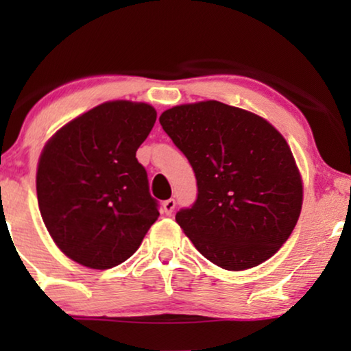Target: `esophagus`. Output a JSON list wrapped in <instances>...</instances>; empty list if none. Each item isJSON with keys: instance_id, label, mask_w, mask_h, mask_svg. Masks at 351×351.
<instances>
[{"instance_id": "obj_1", "label": "esophagus", "mask_w": 351, "mask_h": 351, "mask_svg": "<svg viewBox=\"0 0 351 351\" xmlns=\"http://www.w3.org/2000/svg\"><path fill=\"white\" fill-rule=\"evenodd\" d=\"M176 209V199H166L165 203H162V210H165L166 215H171L172 213H174Z\"/></svg>"}]
</instances>
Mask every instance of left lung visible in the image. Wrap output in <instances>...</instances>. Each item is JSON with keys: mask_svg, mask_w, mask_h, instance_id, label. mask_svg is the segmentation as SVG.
<instances>
[{"mask_svg": "<svg viewBox=\"0 0 351 351\" xmlns=\"http://www.w3.org/2000/svg\"><path fill=\"white\" fill-rule=\"evenodd\" d=\"M160 123L195 171L196 201L176 214L195 247L232 271L270 258L291 237L304 198L285 137L267 119L217 100L177 105Z\"/></svg>", "mask_w": 351, "mask_h": 351, "instance_id": "1", "label": "left lung"}]
</instances>
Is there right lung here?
<instances>
[{
    "label": "right lung",
    "mask_w": 351,
    "mask_h": 351,
    "mask_svg": "<svg viewBox=\"0 0 351 351\" xmlns=\"http://www.w3.org/2000/svg\"><path fill=\"white\" fill-rule=\"evenodd\" d=\"M156 121L143 102L113 100L65 124L43 148L36 195L47 232L81 265L128 261L156 222L158 201L136 152Z\"/></svg>",
    "instance_id": "right-lung-1"
}]
</instances>
